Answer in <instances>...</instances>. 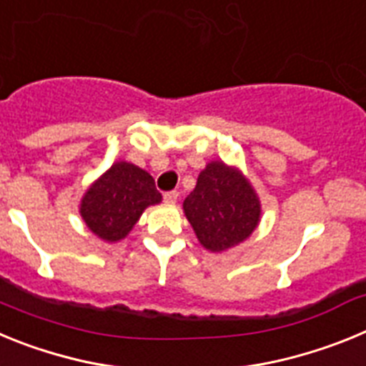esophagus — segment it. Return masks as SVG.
<instances>
[{"mask_svg":"<svg viewBox=\"0 0 366 366\" xmlns=\"http://www.w3.org/2000/svg\"><path fill=\"white\" fill-rule=\"evenodd\" d=\"M177 198H179V194H177V190H168V192L163 194V199L167 203H176Z\"/></svg>","mask_w":366,"mask_h":366,"instance_id":"esophagus-1","label":"esophagus"}]
</instances>
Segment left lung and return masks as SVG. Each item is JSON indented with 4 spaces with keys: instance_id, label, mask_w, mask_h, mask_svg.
Wrapping results in <instances>:
<instances>
[{
    "instance_id": "1",
    "label": "left lung",
    "mask_w": 366,
    "mask_h": 366,
    "mask_svg": "<svg viewBox=\"0 0 366 366\" xmlns=\"http://www.w3.org/2000/svg\"><path fill=\"white\" fill-rule=\"evenodd\" d=\"M183 209L203 247L214 253L244 242L260 218L254 190L222 161L207 164Z\"/></svg>"
}]
</instances>
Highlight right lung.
Returning <instances> with one entry per match:
<instances>
[{"mask_svg":"<svg viewBox=\"0 0 366 366\" xmlns=\"http://www.w3.org/2000/svg\"><path fill=\"white\" fill-rule=\"evenodd\" d=\"M161 202L154 177L130 163H115L87 190L80 207L84 222L99 238H124L148 205Z\"/></svg>","mask_w":366,"mask_h":366,"instance_id":"obj_1","label":"right lung"}]
</instances>
